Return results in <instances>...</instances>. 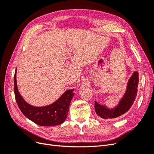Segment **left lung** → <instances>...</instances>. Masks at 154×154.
<instances>
[{
  "label": "left lung",
  "mask_w": 154,
  "mask_h": 154,
  "mask_svg": "<svg viewBox=\"0 0 154 154\" xmlns=\"http://www.w3.org/2000/svg\"><path fill=\"white\" fill-rule=\"evenodd\" d=\"M138 82V72L134 71L129 78L123 96L113 108H109L105 105H100L95 101L94 109L97 115L103 119H113L119 118L128 112L136 100Z\"/></svg>",
  "instance_id": "8db88e82"
}]
</instances>
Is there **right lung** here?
Returning a JSON list of instances; mask_svg holds the SVG:
<instances>
[{
    "label": "right lung",
    "mask_w": 154,
    "mask_h": 154,
    "mask_svg": "<svg viewBox=\"0 0 154 154\" xmlns=\"http://www.w3.org/2000/svg\"><path fill=\"white\" fill-rule=\"evenodd\" d=\"M74 88L67 90L54 103L43 106H32L24 100L18 90L17 83V69L14 76V91L17 103L20 110L27 118L43 127L55 126L66 121L70 103L72 100Z\"/></svg>",
    "instance_id": "obj_1"
}]
</instances>
